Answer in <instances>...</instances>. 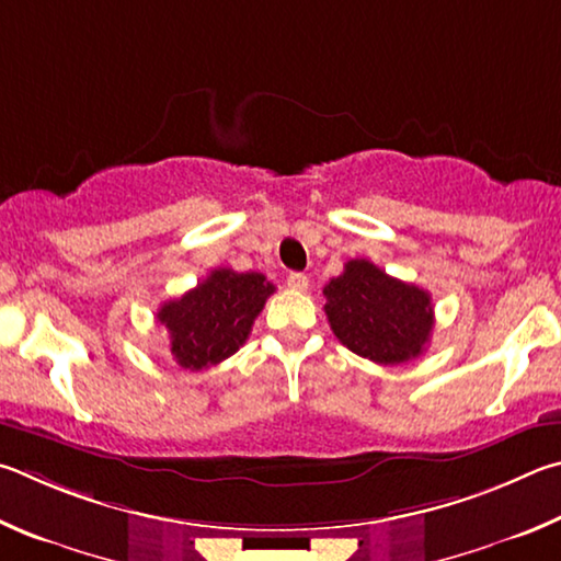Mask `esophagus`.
<instances>
[{
  "label": "esophagus",
  "instance_id": "obj_1",
  "mask_svg": "<svg viewBox=\"0 0 561 561\" xmlns=\"http://www.w3.org/2000/svg\"><path fill=\"white\" fill-rule=\"evenodd\" d=\"M288 288L296 290V293L308 290V275L306 273H290L288 275Z\"/></svg>",
  "mask_w": 561,
  "mask_h": 561
}]
</instances>
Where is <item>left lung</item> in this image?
Wrapping results in <instances>:
<instances>
[{"instance_id":"obj_1","label":"left lung","mask_w":561,"mask_h":561,"mask_svg":"<svg viewBox=\"0 0 561 561\" xmlns=\"http://www.w3.org/2000/svg\"><path fill=\"white\" fill-rule=\"evenodd\" d=\"M322 293L332 332L355 355L394 367L426 350L434 332V302L424 288L391 278L367 259H355Z\"/></svg>"}]
</instances>
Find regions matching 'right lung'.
Wrapping results in <instances>:
<instances>
[{
    "instance_id": "obj_1",
    "label": "right lung",
    "mask_w": 561,
    "mask_h": 561,
    "mask_svg": "<svg viewBox=\"0 0 561 561\" xmlns=\"http://www.w3.org/2000/svg\"><path fill=\"white\" fill-rule=\"evenodd\" d=\"M275 286L263 273L216 268L182 298L164 302L157 320L170 332L176 365L199 371L231 357L251 335Z\"/></svg>"
}]
</instances>
